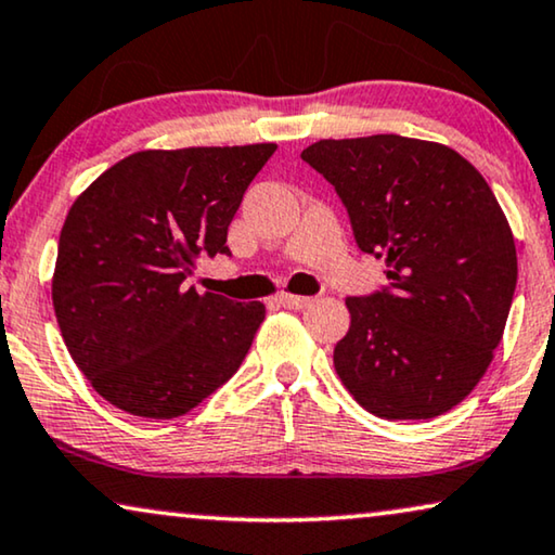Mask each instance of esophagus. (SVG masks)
<instances>
[{
    "mask_svg": "<svg viewBox=\"0 0 555 555\" xmlns=\"http://www.w3.org/2000/svg\"><path fill=\"white\" fill-rule=\"evenodd\" d=\"M276 304H281V307H286V309H304V307H309L311 299L309 296H296V294L284 292L276 296Z\"/></svg>",
    "mask_w": 555,
    "mask_h": 555,
    "instance_id": "1",
    "label": "esophagus"
}]
</instances>
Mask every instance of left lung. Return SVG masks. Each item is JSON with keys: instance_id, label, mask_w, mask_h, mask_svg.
I'll list each match as a JSON object with an SVG mask.
<instances>
[{"instance_id": "left-lung-1", "label": "left lung", "mask_w": 555, "mask_h": 555, "mask_svg": "<svg viewBox=\"0 0 555 555\" xmlns=\"http://www.w3.org/2000/svg\"><path fill=\"white\" fill-rule=\"evenodd\" d=\"M301 158L339 193L357 246L387 263L382 292L347 299L341 385L385 420L452 410L493 362L518 281L501 203L473 163L430 140H319Z\"/></svg>"}]
</instances>
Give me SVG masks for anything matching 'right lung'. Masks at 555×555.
<instances>
[{
    "label": "right lung",
    "instance_id": "1",
    "mask_svg": "<svg viewBox=\"0 0 555 555\" xmlns=\"http://www.w3.org/2000/svg\"><path fill=\"white\" fill-rule=\"evenodd\" d=\"M274 143L132 153L69 208L52 304L69 357L122 412L173 420L233 377L267 307L198 294L203 254H231L229 223Z\"/></svg>",
    "mask_w": 555,
    "mask_h": 555
}]
</instances>
